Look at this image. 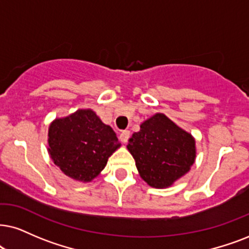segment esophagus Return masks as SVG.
I'll list each match as a JSON object with an SVG mask.
<instances>
[{
	"label": "esophagus",
	"mask_w": 249,
	"mask_h": 249,
	"mask_svg": "<svg viewBox=\"0 0 249 249\" xmlns=\"http://www.w3.org/2000/svg\"><path fill=\"white\" fill-rule=\"evenodd\" d=\"M128 138H130V131H123L121 134H119V139L123 143H126Z\"/></svg>",
	"instance_id": "1"
}]
</instances>
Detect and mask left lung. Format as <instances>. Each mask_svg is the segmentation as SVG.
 Returning a JSON list of instances; mask_svg holds the SVG:
<instances>
[{"mask_svg":"<svg viewBox=\"0 0 249 249\" xmlns=\"http://www.w3.org/2000/svg\"><path fill=\"white\" fill-rule=\"evenodd\" d=\"M126 148L140 177L154 188L172 186L190 171L196 157L193 135L161 112L141 123Z\"/></svg>","mask_w":249,"mask_h":249,"instance_id":"obj_1","label":"left lung"}]
</instances>
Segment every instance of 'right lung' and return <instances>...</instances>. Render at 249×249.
<instances>
[{
  "label": "right lung",
  "mask_w": 249,
  "mask_h": 249,
  "mask_svg": "<svg viewBox=\"0 0 249 249\" xmlns=\"http://www.w3.org/2000/svg\"><path fill=\"white\" fill-rule=\"evenodd\" d=\"M121 147L116 133L92 109L55 118L48 128V154L55 165L75 181L89 182L101 174Z\"/></svg>",
  "instance_id": "obj_1"
}]
</instances>
